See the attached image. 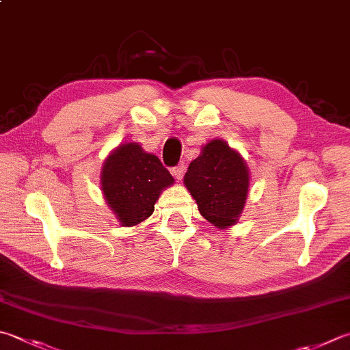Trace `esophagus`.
<instances>
[{
  "instance_id": "obj_1",
  "label": "esophagus",
  "mask_w": 350,
  "mask_h": 350,
  "mask_svg": "<svg viewBox=\"0 0 350 350\" xmlns=\"http://www.w3.org/2000/svg\"><path fill=\"white\" fill-rule=\"evenodd\" d=\"M184 172H186V166H184V164H178L176 167H174V169H172V175L176 178L178 181H181V180H183Z\"/></svg>"
}]
</instances>
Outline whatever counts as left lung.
<instances>
[{
  "label": "left lung",
  "instance_id": "obj_1",
  "mask_svg": "<svg viewBox=\"0 0 350 350\" xmlns=\"http://www.w3.org/2000/svg\"><path fill=\"white\" fill-rule=\"evenodd\" d=\"M184 186L196 201L200 213L216 228L226 230L234 226L245 207L250 169L239 150L221 138H213L190 163Z\"/></svg>",
  "mask_w": 350,
  "mask_h": 350
}]
</instances>
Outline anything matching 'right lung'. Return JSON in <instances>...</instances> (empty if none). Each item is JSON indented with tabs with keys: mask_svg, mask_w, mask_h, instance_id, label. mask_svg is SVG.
Instances as JSON below:
<instances>
[{
	"mask_svg": "<svg viewBox=\"0 0 350 350\" xmlns=\"http://www.w3.org/2000/svg\"><path fill=\"white\" fill-rule=\"evenodd\" d=\"M175 183L160 158L146 152L140 143L118 144L105 158L100 190L122 227H135L154 213L164 189Z\"/></svg>",
	"mask_w": 350,
	"mask_h": 350,
	"instance_id": "add662e5",
	"label": "right lung"
}]
</instances>
